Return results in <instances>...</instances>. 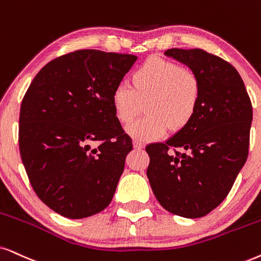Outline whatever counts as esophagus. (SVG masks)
<instances>
[{
  "label": "esophagus",
  "instance_id": "34e87169",
  "mask_svg": "<svg viewBox=\"0 0 261 261\" xmlns=\"http://www.w3.org/2000/svg\"><path fill=\"white\" fill-rule=\"evenodd\" d=\"M133 146L136 150H141V149H143V148H144V144L141 143V142H138V141H134Z\"/></svg>",
  "mask_w": 261,
  "mask_h": 261
}]
</instances>
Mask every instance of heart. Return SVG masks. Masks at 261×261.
<instances>
[{"mask_svg":"<svg viewBox=\"0 0 261 261\" xmlns=\"http://www.w3.org/2000/svg\"><path fill=\"white\" fill-rule=\"evenodd\" d=\"M133 87L120 83L111 95L120 124L131 123L146 107L147 115L126 127L128 136L147 142L169 131H180L195 117L200 105V75L176 61L150 57L131 75Z\"/></svg>","mask_w":261,"mask_h":261,"instance_id":"heart-1","label":"heart"}]
</instances>
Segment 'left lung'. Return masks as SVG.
I'll use <instances>...</instances> for the list:
<instances>
[{
  "mask_svg": "<svg viewBox=\"0 0 261 261\" xmlns=\"http://www.w3.org/2000/svg\"><path fill=\"white\" fill-rule=\"evenodd\" d=\"M167 57L200 75L195 117L165 143L146 147L147 177L159 203L184 218H200L230 193L248 156L252 102L231 64L203 49L172 48Z\"/></svg>",
  "mask_w": 261,
  "mask_h": 261,
  "instance_id": "8db88e82",
  "label": "left lung"
}]
</instances>
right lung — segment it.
Masks as SVG:
<instances>
[{
	"instance_id": "obj_1",
	"label": "right lung",
	"mask_w": 261,
	"mask_h": 261,
	"mask_svg": "<svg viewBox=\"0 0 261 261\" xmlns=\"http://www.w3.org/2000/svg\"><path fill=\"white\" fill-rule=\"evenodd\" d=\"M137 57L81 49L48 62L26 91L19 149L36 195L66 218L94 216L111 203L131 138L111 95Z\"/></svg>"
}]
</instances>
